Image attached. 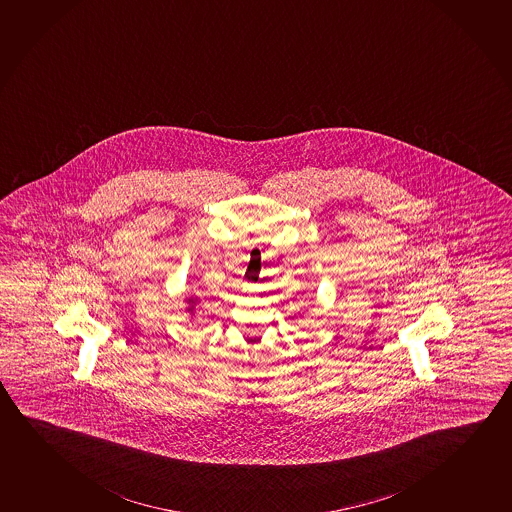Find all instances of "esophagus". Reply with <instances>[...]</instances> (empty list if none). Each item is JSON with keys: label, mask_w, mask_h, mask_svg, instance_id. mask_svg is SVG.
<instances>
[{"label": "esophagus", "mask_w": 512, "mask_h": 512, "mask_svg": "<svg viewBox=\"0 0 512 512\" xmlns=\"http://www.w3.org/2000/svg\"><path fill=\"white\" fill-rule=\"evenodd\" d=\"M248 287V290H253V285H246Z\"/></svg>", "instance_id": "1"}]
</instances>
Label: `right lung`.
Wrapping results in <instances>:
<instances>
[{
  "mask_svg": "<svg viewBox=\"0 0 512 512\" xmlns=\"http://www.w3.org/2000/svg\"><path fill=\"white\" fill-rule=\"evenodd\" d=\"M188 303L195 304V301H193V299H188ZM192 310H193V306H192V308H190V310H188V312H192Z\"/></svg>",
  "mask_w": 512,
  "mask_h": 512,
  "instance_id": "1",
  "label": "right lung"
}]
</instances>
